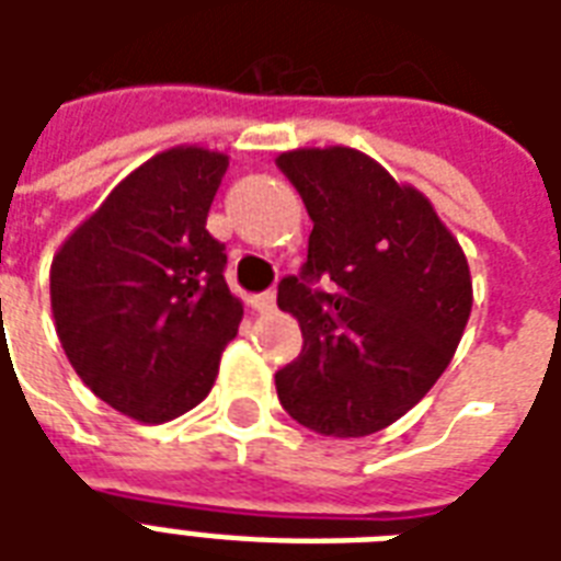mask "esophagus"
Segmentation results:
<instances>
[{"label":"esophagus","mask_w":561,"mask_h":561,"mask_svg":"<svg viewBox=\"0 0 561 561\" xmlns=\"http://www.w3.org/2000/svg\"><path fill=\"white\" fill-rule=\"evenodd\" d=\"M252 306H255V312H261V316H270V312L276 309V294H257L255 300H252Z\"/></svg>","instance_id":"1"}]
</instances>
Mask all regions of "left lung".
<instances>
[{
  "label": "left lung",
  "instance_id": "obj_1",
  "mask_svg": "<svg viewBox=\"0 0 561 561\" xmlns=\"http://www.w3.org/2000/svg\"><path fill=\"white\" fill-rule=\"evenodd\" d=\"M276 164L312 219L304 273L279 282L304 352L276 373V393L316 433L373 435L450 364L471 316L469 261L430 197L360 149H291Z\"/></svg>",
  "mask_w": 561,
  "mask_h": 561
}]
</instances>
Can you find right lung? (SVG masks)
<instances>
[{"label": "right lung", "mask_w": 561, "mask_h": 561, "mask_svg": "<svg viewBox=\"0 0 561 561\" xmlns=\"http://www.w3.org/2000/svg\"><path fill=\"white\" fill-rule=\"evenodd\" d=\"M228 156L171 147L116 185L50 264L56 336L83 385L140 423L180 417L213 390L243 318L207 213Z\"/></svg>", "instance_id": "obj_1"}]
</instances>
